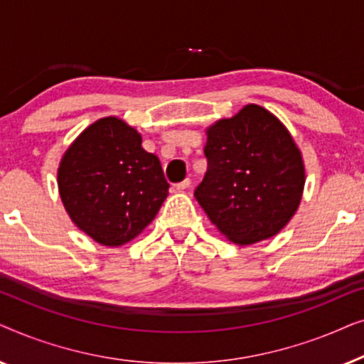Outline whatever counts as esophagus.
<instances>
[{"instance_id": "34e87169", "label": "esophagus", "mask_w": 364, "mask_h": 364, "mask_svg": "<svg viewBox=\"0 0 364 364\" xmlns=\"http://www.w3.org/2000/svg\"><path fill=\"white\" fill-rule=\"evenodd\" d=\"M188 187H191V178H183L182 182L176 183L177 191H186V188H188Z\"/></svg>"}]
</instances>
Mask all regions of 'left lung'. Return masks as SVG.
I'll return each mask as SVG.
<instances>
[{
  "label": "left lung",
  "instance_id": "left-lung-1",
  "mask_svg": "<svg viewBox=\"0 0 364 364\" xmlns=\"http://www.w3.org/2000/svg\"><path fill=\"white\" fill-rule=\"evenodd\" d=\"M207 172L193 192L210 222L238 245L277 235L295 215L305 166L287 127L257 104L207 129Z\"/></svg>",
  "mask_w": 364,
  "mask_h": 364
}]
</instances>
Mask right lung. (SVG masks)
<instances>
[{"label": "right lung", "mask_w": 364, "mask_h": 364, "mask_svg": "<svg viewBox=\"0 0 364 364\" xmlns=\"http://www.w3.org/2000/svg\"><path fill=\"white\" fill-rule=\"evenodd\" d=\"M58 186L71 220L106 247L136 238L168 196L157 156L144 151L141 134L117 117L99 119L71 144Z\"/></svg>", "instance_id": "right-lung-1"}]
</instances>
